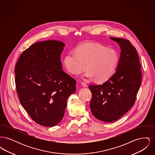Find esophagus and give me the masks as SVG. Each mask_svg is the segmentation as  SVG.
I'll return each instance as SVG.
<instances>
[{
    "mask_svg": "<svg viewBox=\"0 0 155 155\" xmlns=\"http://www.w3.org/2000/svg\"><path fill=\"white\" fill-rule=\"evenodd\" d=\"M81 84H82V85L84 87H87V83L86 82H81Z\"/></svg>",
    "mask_w": 155,
    "mask_h": 155,
    "instance_id": "1",
    "label": "esophagus"
}]
</instances>
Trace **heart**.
I'll return each instance as SVG.
<instances>
[{
    "label": "heart",
    "instance_id": "b5f03b06",
    "mask_svg": "<svg viewBox=\"0 0 155 155\" xmlns=\"http://www.w3.org/2000/svg\"><path fill=\"white\" fill-rule=\"evenodd\" d=\"M120 61L118 52L102 45L87 43L81 45L75 52L66 56L64 63L71 74L78 75L86 69L87 78H94L102 82L110 78L114 73Z\"/></svg>",
    "mask_w": 155,
    "mask_h": 155
}]
</instances>
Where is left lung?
Instances as JSON below:
<instances>
[{"label":"left lung","instance_id":"8db88e82","mask_svg":"<svg viewBox=\"0 0 155 155\" xmlns=\"http://www.w3.org/2000/svg\"><path fill=\"white\" fill-rule=\"evenodd\" d=\"M121 49L120 61L114 74L100 85H90V109L95 118L113 122L129 110L135 103L142 80L140 59L129 41L110 37Z\"/></svg>","mask_w":155,"mask_h":155}]
</instances>
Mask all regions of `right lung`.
<instances>
[{
    "label": "right lung",
    "instance_id": "right-lung-1",
    "mask_svg": "<svg viewBox=\"0 0 155 155\" xmlns=\"http://www.w3.org/2000/svg\"><path fill=\"white\" fill-rule=\"evenodd\" d=\"M64 46L55 40L34 44L22 52L15 67L20 103L35 122L45 127L61 121L67 99L76 91V81L62 70Z\"/></svg>",
    "mask_w": 155,
    "mask_h": 155
}]
</instances>
